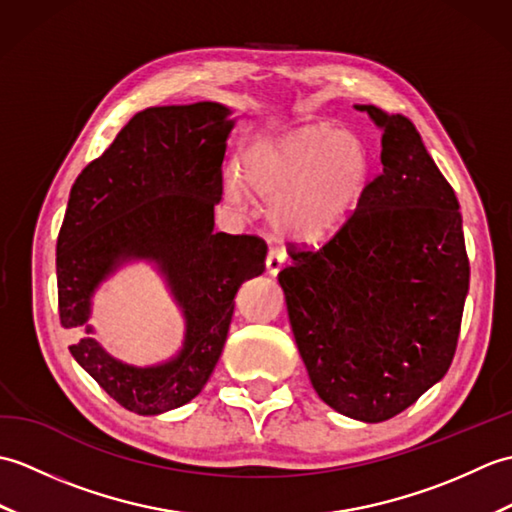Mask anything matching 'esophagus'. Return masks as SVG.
Wrapping results in <instances>:
<instances>
[{
	"mask_svg": "<svg viewBox=\"0 0 512 512\" xmlns=\"http://www.w3.org/2000/svg\"><path fill=\"white\" fill-rule=\"evenodd\" d=\"M286 266V253L281 248H270L266 257V270L268 275H277L281 268Z\"/></svg>",
	"mask_w": 512,
	"mask_h": 512,
	"instance_id": "34e87169",
	"label": "esophagus"
}]
</instances>
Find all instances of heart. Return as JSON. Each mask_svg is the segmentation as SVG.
Instances as JSON below:
<instances>
[{
  "label": "heart",
  "mask_w": 512,
  "mask_h": 512,
  "mask_svg": "<svg viewBox=\"0 0 512 512\" xmlns=\"http://www.w3.org/2000/svg\"><path fill=\"white\" fill-rule=\"evenodd\" d=\"M242 176L228 171L226 200L244 209L253 191L270 204L275 231L297 242H321L350 215L369 182L372 156L361 136L312 123L250 143Z\"/></svg>",
  "instance_id": "1"
}]
</instances>
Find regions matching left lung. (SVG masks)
Masks as SVG:
<instances>
[{"instance_id":"8db88e82","label":"left lung","mask_w":512,"mask_h":512,"mask_svg":"<svg viewBox=\"0 0 512 512\" xmlns=\"http://www.w3.org/2000/svg\"><path fill=\"white\" fill-rule=\"evenodd\" d=\"M380 129L383 173L319 250L279 273L310 383L334 411L383 422L442 380L469 295L460 204L407 116Z\"/></svg>"}]
</instances>
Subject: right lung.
Wrapping results in <instances>:
<instances>
[{
    "instance_id": "right-lung-1",
    "label": "right lung",
    "mask_w": 512,
    "mask_h": 512,
    "mask_svg": "<svg viewBox=\"0 0 512 512\" xmlns=\"http://www.w3.org/2000/svg\"><path fill=\"white\" fill-rule=\"evenodd\" d=\"M237 118L222 103L149 107L72 184L57 239L59 317L83 336L74 361L118 405L158 416L200 394L220 361L235 295L266 270V244L213 233L226 140ZM151 263L185 319L181 350L138 368L112 357L87 323L93 295L127 263Z\"/></svg>"
}]
</instances>
